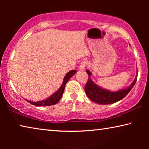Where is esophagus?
Instances as JSON below:
<instances>
[{"label": "esophagus", "instance_id": "obj_1", "mask_svg": "<svg viewBox=\"0 0 149 149\" xmlns=\"http://www.w3.org/2000/svg\"><path fill=\"white\" fill-rule=\"evenodd\" d=\"M87 65V62L86 60L82 61V62H81L80 65H79V69H80V70H83L85 68V67H86Z\"/></svg>", "mask_w": 149, "mask_h": 149}]
</instances>
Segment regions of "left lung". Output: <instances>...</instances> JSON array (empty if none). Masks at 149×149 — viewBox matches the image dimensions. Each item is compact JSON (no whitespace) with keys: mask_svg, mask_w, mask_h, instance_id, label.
Listing matches in <instances>:
<instances>
[{"mask_svg":"<svg viewBox=\"0 0 149 149\" xmlns=\"http://www.w3.org/2000/svg\"><path fill=\"white\" fill-rule=\"evenodd\" d=\"M86 72L88 74L89 78L85 86V93L89 98L94 102L102 104H113L121 100L131 91L137 80V77H136L135 80L127 88L119 90L117 92H111V91L102 89L94 84L90 79L91 73L89 70H86Z\"/></svg>","mask_w":149,"mask_h":149,"instance_id":"obj_1","label":"left lung"}]
</instances>
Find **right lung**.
Listing matches in <instances>:
<instances>
[{"label": "right lung", "instance_id": "right-lung-1", "mask_svg": "<svg viewBox=\"0 0 149 149\" xmlns=\"http://www.w3.org/2000/svg\"><path fill=\"white\" fill-rule=\"evenodd\" d=\"M77 72V71L74 70H70V72H68L65 76L64 79V82H63L62 86L60 87V88L56 91V93L51 95L49 97L47 98L45 100H42L40 102H32V101H28L30 104H31L32 105L37 106V107H47V106H50V105H54L57 104L59 102V100L62 97L63 93H64L65 85H66V83L68 82L71 77L74 75L75 73Z\"/></svg>", "mask_w": 149, "mask_h": 149}]
</instances>
